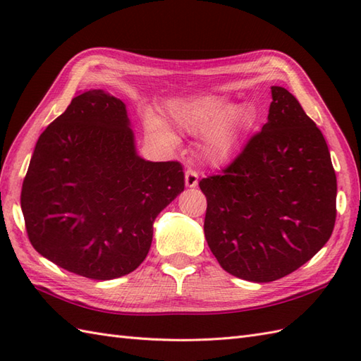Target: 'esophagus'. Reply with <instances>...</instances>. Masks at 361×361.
<instances>
[{
	"label": "esophagus",
	"mask_w": 361,
	"mask_h": 361,
	"mask_svg": "<svg viewBox=\"0 0 361 361\" xmlns=\"http://www.w3.org/2000/svg\"><path fill=\"white\" fill-rule=\"evenodd\" d=\"M185 183H186V188H195L198 185V173L192 169H188L186 173H185Z\"/></svg>",
	"instance_id": "obj_1"
}]
</instances>
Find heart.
Here are the masks:
<instances>
[{"mask_svg":"<svg viewBox=\"0 0 361 361\" xmlns=\"http://www.w3.org/2000/svg\"><path fill=\"white\" fill-rule=\"evenodd\" d=\"M167 118L185 133L200 135L198 152L206 164L224 166L239 152L243 136L252 122V110L247 104L234 105L226 96L206 94L175 99L167 104ZM150 132L173 142V135L155 114L145 116Z\"/></svg>","mask_w":361,"mask_h":361,"instance_id":"b5f03b06","label":"heart"}]
</instances>
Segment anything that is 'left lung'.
Instances as JSON below:
<instances>
[{
    "label": "left lung",
    "instance_id": "obj_1",
    "mask_svg": "<svg viewBox=\"0 0 361 361\" xmlns=\"http://www.w3.org/2000/svg\"><path fill=\"white\" fill-rule=\"evenodd\" d=\"M262 132L198 186L204 237L220 267L251 282L298 270L324 247L336 217V176L321 130L296 97L271 87Z\"/></svg>",
    "mask_w": 361,
    "mask_h": 361
}]
</instances>
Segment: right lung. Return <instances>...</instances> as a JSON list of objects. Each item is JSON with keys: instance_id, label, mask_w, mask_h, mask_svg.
Listing matches in <instances>:
<instances>
[{"instance_id": "1", "label": "right lung", "mask_w": 361, "mask_h": 361, "mask_svg": "<svg viewBox=\"0 0 361 361\" xmlns=\"http://www.w3.org/2000/svg\"><path fill=\"white\" fill-rule=\"evenodd\" d=\"M183 190L180 163L137 155L126 104L90 90L38 137L21 211L38 255L79 276L110 281L141 265L153 221Z\"/></svg>"}]
</instances>
